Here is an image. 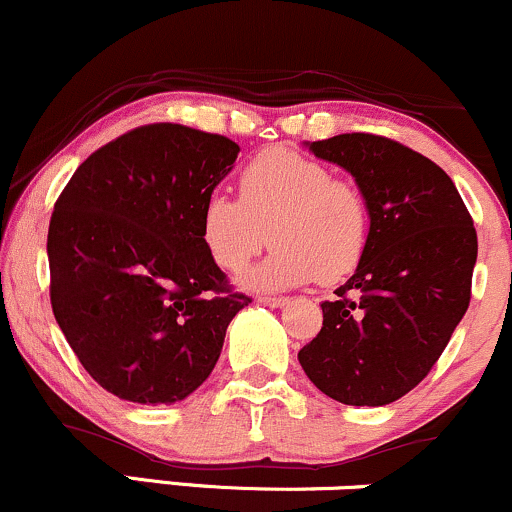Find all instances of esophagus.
<instances>
[{
	"mask_svg": "<svg viewBox=\"0 0 512 512\" xmlns=\"http://www.w3.org/2000/svg\"><path fill=\"white\" fill-rule=\"evenodd\" d=\"M284 296H257V303H262V306H269V308H282L286 306Z\"/></svg>",
	"mask_w": 512,
	"mask_h": 512,
	"instance_id": "esophagus-1",
	"label": "esophagus"
}]
</instances>
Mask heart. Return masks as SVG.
Segmentation results:
<instances>
[{"label":"heart","mask_w":512,"mask_h":512,"mask_svg":"<svg viewBox=\"0 0 512 512\" xmlns=\"http://www.w3.org/2000/svg\"><path fill=\"white\" fill-rule=\"evenodd\" d=\"M238 192L240 199L206 196L199 233L213 265L226 272L243 269L272 240V255L245 284L291 289L316 277L335 284L362 262L369 243L367 196L350 179L333 177L325 162L269 148L243 167Z\"/></svg>","instance_id":"obj_1"}]
</instances>
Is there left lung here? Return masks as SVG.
I'll return each mask as SVG.
<instances>
[{
    "instance_id": "1",
    "label": "left lung",
    "mask_w": 512,
    "mask_h": 512,
    "mask_svg": "<svg viewBox=\"0 0 512 512\" xmlns=\"http://www.w3.org/2000/svg\"><path fill=\"white\" fill-rule=\"evenodd\" d=\"M308 150L355 177L369 243L299 362L325 396L386 406L428 376L469 308L474 221L447 172L396 140L342 133Z\"/></svg>"
}]
</instances>
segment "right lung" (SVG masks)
<instances>
[{
	"mask_svg": "<svg viewBox=\"0 0 512 512\" xmlns=\"http://www.w3.org/2000/svg\"><path fill=\"white\" fill-rule=\"evenodd\" d=\"M240 148L179 123L123 133L77 167L48 228L50 306L89 376L133 403H174L209 379L252 299L199 233Z\"/></svg>",
	"mask_w": 512,
	"mask_h": 512,
	"instance_id": "add662e5",
	"label": "right lung"
}]
</instances>
